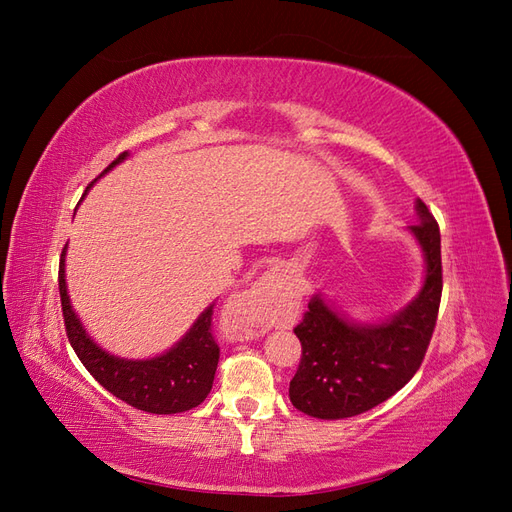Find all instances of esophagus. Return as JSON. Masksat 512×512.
<instances>
[{"label":"esophagus","instance_id":"34e87169","mask_svg":"<svg viewBox=\"0 0 512 512\" xmlns=\"http://www.w3.org/2000/svg\"><path fill=\"white\" fill-rule=\"evenodd\" d=\"M282 275L273 271H267L262 277H258V282H254V286L250 290H245L243 294H239L237 299V312L243 316H254L258 312V307L267 301L269 290H273L275 286H280Z\"/></svg>","mask_w":512,"mask_h":512}]
</instances>
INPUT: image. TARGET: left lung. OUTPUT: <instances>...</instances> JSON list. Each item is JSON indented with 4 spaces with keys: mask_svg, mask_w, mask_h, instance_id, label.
<instances>
[{
    "mask_svg": "<svg viewBox=\"0 0 512 512\" xmlns=\"http://www.w3.org/2000/svg\"><path fill=\"white\" fill-rule=\"evenodd\" d=\"M414 209L418 222L406 230L425 260L421 288L395 314L369 322L312 294L294 329L303 356L288 395L297 410L324 421L363 414L404 389L421 367L442 297V256L436 220L421 198Z\"/></svg>",
    "mask_w": 512,
    "mask_h": 512,
    "instance_id": "left-lung-1",
    "label": "left lung"
}]
</instances>
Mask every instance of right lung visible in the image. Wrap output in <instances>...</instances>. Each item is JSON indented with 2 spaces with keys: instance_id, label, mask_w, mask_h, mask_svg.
Masks as SVG:
<instances>
[{
  "instance_id": "obj_1",
  "label": "right lung",
  "mask_w": 512,
  "mask_h": 512,
  "mask_svg": "<svg viewBox=\"0 0 512 512\" xmlns=\"http://www.w3.org/2000/svg\"><path fill=\"white\" fill-rule=\"evenodd\" d=\"M128 156L130 151H123L113 164L106 166L100 177H104L108 170H113L123 160H128ZM96 181H91L89 188H94ZM89 188L85 190L83 198L87 196ZM66 252L68 245L64 247L59 260L61 309H64L70 346L74 348L76 356H79L89 374L108 393H113L132 408L143 412L177 414L203 404L205 397L211 393L215 369H218L220 361V348L213 342L209 331L213 303H209L198 314L192 327L168 350L149 356V359H126V356H117L104 350L87 333L79 314L74 312L66 282Z\"/></svg>"
}]
</instances>
